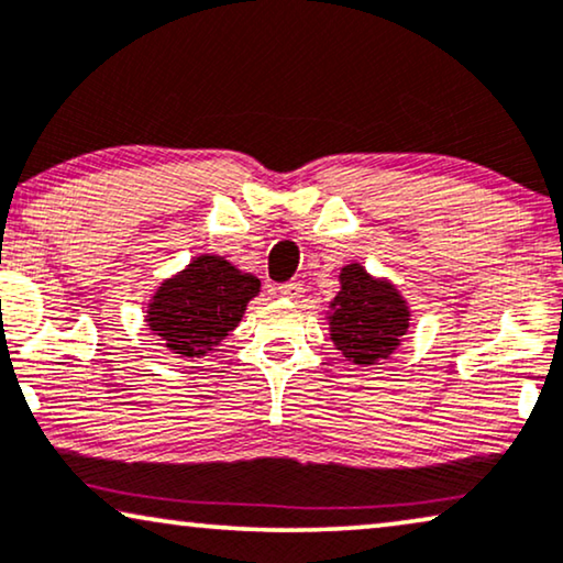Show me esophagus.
Returning a JSON list of instances; mask_svg holds the SVG:
<instances>
[{
    "label": "esophagus",
    "instance_id": "1",
    "mask_svg": "<svg viewBox=\"0 0 563 563\" xmlns=\"http://www.w3.org/2000/svg\"><path fill=\"white\" fill-rule=\"evenodd\" d=\"M278 292H280V296H285V298H298L300 292H303V285L296 283V280L283 283V285H278Z\"/></svg>",
    "mask_w": 563,
    "mask_h": 563
}]
</instances>
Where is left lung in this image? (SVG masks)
Here are the masks:
<instances>
[{
	"label": "left lung",
	"mask_w": 563,
	"mask_h": 563,
	"mask_svg": "<svg viewBox=\"0 0 563 563\" xmlns=\"http://www.w3.org/2000/svg\"><path fill=\"white\" fill-rule=\"evenodd\" d=\"M342 290L331 303L329 329L336 350L354 364L387 360L408 331V306L390 283L372 280L360 265H346Z\"/></svg>",
	"instance_id": "1"
}]
</instances>
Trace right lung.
<instances>
[{"instance_id":"add662e5","label":"right lung","mask_w":563,"mask_h":563,"mask_svg":"<svg viewBox=\"0 0 563 563\" xmlns=\"http://www.w3.org/2000/svg\"><path fill=\"white\" fill-rule=\"evenodd\" d=\"M260 280L227 260L196 257L184 273L165 280L147 311V323L165 346L184 357H201L242 321Z\"/></svg>"}]
</instances>
